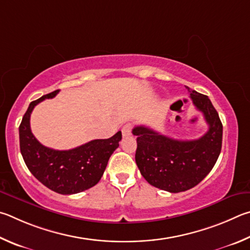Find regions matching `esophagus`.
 <instances>
[{"label": "esophagus", "mask_w": 250, "mask_h": 250, "mask_svg": "<svg viewBox=\"0 0 250 250\" xmlns=\"http://www.w3.org/2000/svg\"><path fill=\"white\" fill-rule=\"evenodd\" d=\"M122 134H123V137H127L132 134V124H130V123H127V124L123 126Z\"/></svg>", "instance_id": "1"}]
</instances>
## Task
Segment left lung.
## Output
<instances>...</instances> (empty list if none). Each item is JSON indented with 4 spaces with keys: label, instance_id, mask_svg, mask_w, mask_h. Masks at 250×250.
<instances>
[{
    "label": "left lung",
    "instance_id": "1",
    "mask_svg": "<svg viewBox=\"0 0 250 250\" xmlns=\"http://www.w3.org/2000/svg\"><path fill=\"white\" fill-rule=\"evenodd\" d=\"M187 89L208 124L202 137L179 141L144 125L133 129L137 136L135 160L142 176L149 185L171 193L199 185L213 169L222 149L223 125L216 109L207 95Z\"/></svg>",
    "mask_w": 250,
    "mask_h": 250
}]
</instances>
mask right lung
Masks as SVG:
<instances>
[{"instance_id":"1","label":"right lung","mask_w":250,"mask_h":250,"mask_svg":"<svg viewBox=\"0 0 250 250\" xmlns=\"http://www.w3.org/2000/svg\"><path fill=\"white\" fill-rule=\"evenodd\" d=\"M58 92L42 95L29 104L20 125L21 154L29 171L48 189L60 194H76L100 181L109 157L120 146L122 132L69 150H55L42 145L30 130V114L38 103L55 98Z\"/></svg>"}]
</instances>
